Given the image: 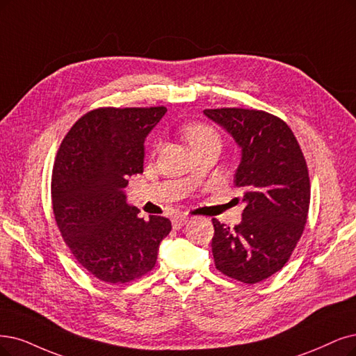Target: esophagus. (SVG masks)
Segmentation results:
<instances>
[{"label": "esophagus", "instance_id": "obj_1", "mask_svg": "<svg viewBox=\"0 0 356 356\" xmlns=\"http://www.w3.org/2000/svg\"><path fill=\"white\" fill-rule=\"evenodd\" d=\"M189 221V217L188 216H175L173 218H171V225H173V229H176V230H179V229H181L183 226L186 225V222Z\"/></svg>", "mask_w": 356, "mask_h": 356}]
</instances>
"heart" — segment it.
<instances>
[{
	"mask_svg": "<svg viewBox=\"0 0 356 356\" xmlns=\"http://www.w3.org/2000/svg\"><path fill=\"white\" fill-rule=\"evenodd\" d=\"M181 135L191 143V147L193 149L201 147V145L209 140H218V134L216 131V129L201 122L186 123L181 127Z\"/></svg>",
	"mask_w": 356,
	"mask_h": 356,
	"instance_id": "heart-1",
	"label": "heart"
}]
</instances>
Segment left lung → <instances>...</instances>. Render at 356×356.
<instances>
[{
	"label": "left lung",
	"mask_w": 356,
	"mask_h": 356,
	"mask_svg": "<svg viewBox=\"0 0 356 356\" xmlns=\"http://www.w3.org/2000/svg\"><path fill=\"white\" fill-rule=\"evenodd\" d=\"M242 148L234 185L246 204L233 229L213 218L216 268L255 284L284 267L305 229L311 185L308 165L292 129L262 110L208 108Z\"/></svg>",
	"instance_id": "left-lung-1"
}]
</instances>
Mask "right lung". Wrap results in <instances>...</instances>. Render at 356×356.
Masks as SVG:
<instances>
[{"instance_id": "add662e5", "label": "right lung", "mask_w": 356, "mask_h": 356, "mask_svg": "<svg viewBox=\"0 0 356 356\" xmlns=\"http://www.w3.org/2000/svg\"><path fill=\"white\" fill-rule=\"evenodd\" d=\"M165 111L163 105L90 110L58 148L51 177L57 227L79 264L104 283L148 274L171 230L165 217H138L124 195L129 176L143 171V140Z\"/></svg>"}]
</instances>
